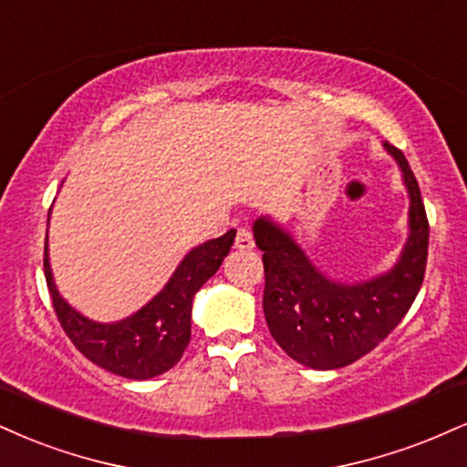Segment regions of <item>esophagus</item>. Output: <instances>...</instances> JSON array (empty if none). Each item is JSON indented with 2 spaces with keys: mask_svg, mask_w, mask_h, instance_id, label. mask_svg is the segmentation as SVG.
Wrapping results in <instances>:
<instances>
[{
  "mask_svg": "<svg viewBox=\"0 0 467 467\" xmlns=\"http://www.w3.org/2000/svg\"><path fill=\"white\" fill-rule=\"evenodd\" d=\"M234 248L239 250H252L254 248V237L248 228H239L237 237H234Z\"/></svg>",
  "mask_w": 467,
  "mask_h": 467,
  "instance_id": "esophagus-1",
  "label": "esophagus"
}]
</instances>
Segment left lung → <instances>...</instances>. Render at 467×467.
I'll use <instances>...</instances> for the list:
<instances>
[{
  "mask_svg": "<svg viewBox=\"0 0 467 467\" xmlns=\"http://www.w3.org/2000/svg\"><path fill=\"white\" fill-rule=\"evenodd\" d=\"M409 191V239L389 272L365 283H335L308 261L287 230L272 219L254 222V241L263 250L265 291L263 313L276 344L294 361L313 369L355 363L385 339L422 287L429 256L426 219L418 180L404 154L385 143Z\"/></svg>",
  "mask_w": 467,
  "mask_h": 467,
  "instance_id": "obj_1",
  "label": "left lung"
}]
</instances>
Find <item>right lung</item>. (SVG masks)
Here are the masks:
<instances>
[{
    "label": "right lung",
    "mask_w": 467,
    "mask_h": 467,
    "mask_svg": "<svg viewBox=\"0 0 467 467\" xmlns=\"http://www.w3.org/2000/svg\"><path fill=\"white\" fill-rule=\"evenodd\" d=\"M237 230L206 241L182 258L170 283L143 308L121 322L99 324L87 319L63 300L54 285L45 244V280L58 322L73 346L88 361L123 379L145 380L171 369L182 358L191 339V306L193 296L222 265L234 244Z\"/></svg>",
    "instance_id": "obj_1"
}]
</instances>
